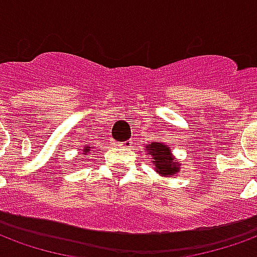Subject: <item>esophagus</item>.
<instances>
[{
  "label": "esophagus",
  "mask_w": 257,
  "mask_h": 257,
  "mask_svg": "<svg viewBox=\"0 0 257 257\" xmlns=\"http://www.w3.org/2000/svg\"><path fill=\"white\" fill-rule=\"evenodd\" d=\"M132 145H134V142H132V140H126V142L121 143V145H119V147H121V149H131V147H132Z\"/></svg>",
  "instance_id": "34e87169"
}]
</instances>
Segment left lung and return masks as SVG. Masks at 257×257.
Masks as SVG:
<instances>
[{"label": "left lung", "instance_id": "8db88e82", "mask_svg": "<svg viewBox=\"0 0 257 257\" xmlns=\"http://www.w3.org/2000/svg\"><path fill=\"white\" fill-rule=\"evenodd\" d=\"M147 154L151 156V164H154V169L162 178H173L180 171V161L175 158L171 147L162 142H153L151 145H146Z\"/></svg>", "mask_w": 257, "mask_h": 257}]
</instances>
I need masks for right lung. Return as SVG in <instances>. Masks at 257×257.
Returning a JSON list of instances; mask_svg holds the SVG:
<instances>
[{
	"label": "right lung",
	"instance_id": "obj_1",
	"mask_svg": "<svg viewBox=\"0 0 257 257\" xmlns=\"http://www.w3.org/2000/svg\"><path fill=\"white\" fill-rule=\"evenodd\" d=\"M92 149H93V147H90V146H84V147H82V156H88Z\"/></svg>",
	"mask_w": 257,
	"mask_h": 257
}]
</instances>
